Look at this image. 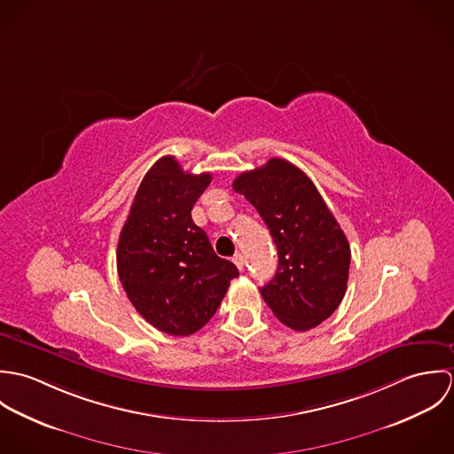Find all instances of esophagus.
<instances>
[{"mask_svg":"<svg viewBox=\"0 0 454 454\" xmlns=\"http://www.w3.org/2000/svg\"><path fill=\"white\" fill-rule=\"evenodd\" d=\"M232 262L238 265V269H239V270H243V265H245V257H243L241 254H236V255L232 257Z\"/></svg>","mask_w":454,"mask_h":454,"instance_id":"34e87169","label":"esophagus"}]
</instances>
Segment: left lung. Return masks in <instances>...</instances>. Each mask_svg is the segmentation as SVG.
<instances>
[{
	"label": "left lung",
	"mask_w": 454,
	"mask_h": 454,
	"mask_svg": "<svg viewBox=\"0 0 454 454\" xmlns=\"http://www.w3.org/2000/svg\"><path fill=\"white\" fill-rule=\"evenodd\" d=\"M232 187L259 211L278 248V270L260 288L270 311L299 332L325 322L346 294L351 250L315 184L274 157Z\"/></svg>",
	"instance_id": "left-lung-1"
}]
</instances>
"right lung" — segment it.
<instances>
[{
  "mask_svg": "<svg viewBox=\"0 0 454 454\" xmlns=\"http://www.w3.org/2000/svg\"><path fill=\"white\" fill-rule=\"evenodd\" d=\"M209 173H185L159 159L134 195L121 231L117 270L136 311L169 335H191L216 313L238 267L220 259L192 220Z\"/></svg>",
  "mask_w": 454,
  "mask_h": 454,
  "instance_id": "obj_1",
  "label": "right lung"
}]
</instances>
